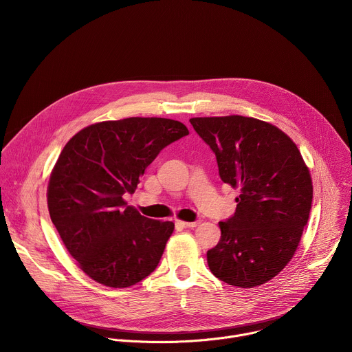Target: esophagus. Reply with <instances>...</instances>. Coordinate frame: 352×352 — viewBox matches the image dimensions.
I'll use <instances>...</instances> for the list:
<instances>
[{
	"instance_id": "obj_1",
	"label": "esophagus",
	"mask_w": 352,
	"mask_h": 352,
	"mask_svg": "<svg viewBox=\"0 0 352 352\" xmlns=\"http://www.w3.org/2000/svg\"><path fill=\"white\" fill-rule=\"evenodd\" d=\"M177 224H178L179 227H182V228H193V227H196V226L199 224V221H192V223H189V221L177 220Z\"/></svg>"
}]
</instances>
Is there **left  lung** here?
<instances>
[{
	"mask_svg": "<svg viewBox=\"0 0 352 352\" xmlns=\"http://www.w3.org/2000/svg\"><path fill=\"white\" fill-rule=\"evenodd\" d=\"M216 155L223 182L239 188L235 213L219 223L210 272L241 288L262 285L292 259L312 208V179L296 144L250 117L190 118Z\"/></svg>",
	"mask_w": 352,
	"mask_h": 352,
	"instance_id": "obj_1",
	"label": "left lung"
}]
</instances>
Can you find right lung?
<instances>
[{
	"instance_id": "add662e5",
	"label": "right lung",
	"mask_w": 352,
	"mask_h": 352,
	"mask_svg": "<svg viewBox=\"0 0 352 352\" xmlns=\"http://www.w3.org/2000/svg\"><path fill=\"white\" fill-rule=\"evenodd\" d=\"M167 118L132 117L79 131L63 148L47 188L50 217L94 281L131 287L157 267L173 221L142 216L124 200L162 150L186 136Z\"/></svg>"
}]
</instances>
